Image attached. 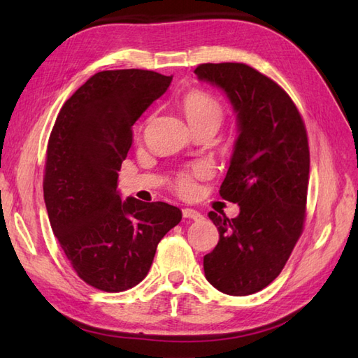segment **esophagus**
<instances>
[{"instance_id":"34e87169","label":"esophagus","mask_w":358,"mask_h":358,"mask_svg":"<svg viewBox=\"0 0 358 358\" xmlns=\"http://www.w3.org/2000/svg\"><path fill=\"white\" fill-rule=\"evenodd\" d=\"M182 213H183V218H189V220H194V221L203 218V215L200 212H197L196 209H188L187 208V209L182 210Z\"/></svg>"}]
</instances>
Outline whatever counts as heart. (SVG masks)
Listing matches in <instances>:
<instances>
[{
    "instance_id": "1",
    "label": "heart",
    "mask_w": 358,
    "mask_h": 358,
    "mask_svg": "<svg viewBox=\"0 0 358 358\" xmlns=\"http://www.w3.org/2000/svg\"><path fill=\"white\" fill-rule=\"evenodd\" d=\"M182 109L192 128L200 125L220 127L224 117V107L215 96L206 91H191L182 100ZM204 173L203 166L192 167L189 171L182 173L176 180V188L183 196H189L196 191V178Z\"/></svg>"
}]
</instances>
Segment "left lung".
<instances>
[{
    "label": "left lung",
    "instance_id": "8db88e82",
    "mask_svg": "<svg viewBox=\"0 0 358 358\" xmlns=\"http://www.w3.org/2000/svg\"><path fill=\"white\" fill-rule=\"evenodd\" d=\"M194 73L224 91L239 133L220 194L241 212L231 220L209 212L220 241L204 255V276L224 294L249 296L280 273L301 234L309 182L306 128L288 94L246 64H201Z\"/></svg>",
    "mask_w": 358,
    "mask_h": 358
}]
</instances>
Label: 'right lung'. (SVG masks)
<instances>
[{"label": "right lung", "mask_w": 358, "mask_h": 358, "mask_svg": "<svg viewBox=\"0 0 358 358\" xmlns=\"http://www.w3.org/2000/svg\"><path fill=\"white\" fill-rule=\"evenodd\" d=\"M171 79L137 69L100 71L70 96L53 125L43 180L48 216L76 273L94 288L136 287L159 241L182 220L176 206L122 200L117 189L133 125Z\"/></svg>", "instance_id": "add662e5"}]
</instances>
